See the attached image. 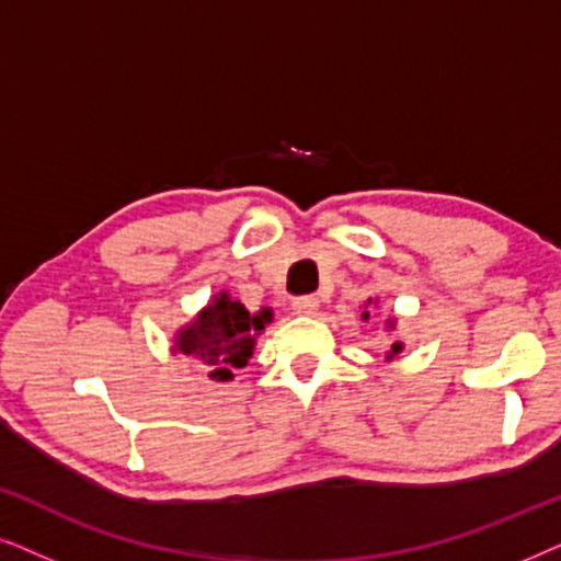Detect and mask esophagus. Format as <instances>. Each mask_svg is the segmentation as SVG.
I'll return each instance as SVG.
<instances>
[{"label":"esophagus","mask_w":561,"mask_h":561,"mask_svg":"<svg viewBox=\"0 0 561 561\" xmlns=\"http://www.w3.org/2000/svg\"><path fill=\"white\" fill-rule=\"evenodd\" d=\"M294 311L298 317H313V313L319 311V298L313 296H301L294 301Z\"/></svg>","instance_id":"34e87169"}]
</instances>
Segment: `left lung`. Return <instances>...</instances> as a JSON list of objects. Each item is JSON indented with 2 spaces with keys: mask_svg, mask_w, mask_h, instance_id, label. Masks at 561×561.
I'll return each mask as SVG.
<instances>
[{
  "mask_svg": "<svg viewBox=\"0 0 561 561\" xmlns=\"http://www.w3.org/2000/svg\"><path fill=\"white\" fill-rule=\"evenodd\" d=\"M378 306V298H375V301H373V298H367V304H365V311H363V319L367 321V319H370V311H367V306ZM386 329H388V332H393V329H396V317H390V319H386ZM401 352H403V342H393V344H390V350L386 352V363H390V359H396L398 355H401Z\"/></svg>",
  "mask_w": 561,
  "mask_h": 561,
  "instance_id": "8db88e82",
  "label": "left lung"
}]
</instances>
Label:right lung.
I'll use <instances>...</instances> for the list:
<instances>
[{
    "label": "right lung",
    "mask_w": 561,
    "mask_h": 561,
    "mask_svg": "<svg viewBox=\"0 0 561 561\" xmlns=\"http://www.w3.org/2000/svg\"><path fill=\"white\" fill-rule=\"evenodd\" d=\"M273 321V309L250 313L240 301L219 290L188 324L175 329L173 352L191 359L217 382H229L237 367L250 363L257 336Z\"/></svg>",
    "instance_id": "1"
}]
</instances>
